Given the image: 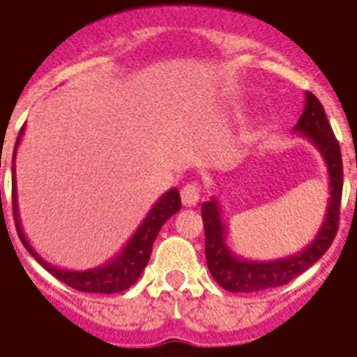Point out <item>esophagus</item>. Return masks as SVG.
Listing matches in <instances>:
<instances>
[{
	"mask_svg": "<svg viewBox=\"0 0 357 357\" xmlns=\"http://www.w3.org/2000/svg\"><path fill=\"white\" fill-rule=\"evenodd\" d=\"M202 187L198 183H187L181 189V202L185 207H195L200 202Z\"/></svg>",
	"mask_w": 357,
	"mask_h": 357,
	"instance_id": "1",
	"label": "esophagus"
}]
</instances>
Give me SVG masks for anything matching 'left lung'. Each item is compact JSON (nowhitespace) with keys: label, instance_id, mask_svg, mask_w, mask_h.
Masks as SVG:
<instances>
[{"label":"left lung","instance_id":"left-lung-1","mask_svg":"<svg viewBox=\"0 0 357 357\" xmlns=\"http://www.w3.org/2000/svg\"><path fill=\"white\" fill-rule=\"evenodd\" d=\"M294 131L315 146L324 159L330 178V198L319 234L302 252L274 261H252L237 255L228 244V226L224 222L220 202L213 196L202 206L206 229V261L215 282L229 293H255L285 285L324 255L337 234L339 207L343 192V161L341 148L326 119L322 103L305 92L304 113Z\"/></svg>","mask_w":357,"mask_h":357}]
</instances>
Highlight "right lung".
<instances>
[{"mask_svg": "<svg viewBox=\"0 0 357 357\" xmlns=\"http://www.w3.org/2000/svg\"><path fill=\"white\" fill-rule=\"evenodd\" d=\"M24 129H20L18 139H16V146H14L13 155V213H14V224H16V231H18L20 241L24 243L25 250L40 263L47 272H52L53 276L61 280L63 283L70 285L72 289H77L81 293H122L126 289H129L137 280L140 278L142 271L148 265L151 255V246L155 241L159 229L168 218L176 215L181 209V198H179L178 189L167 190L159 200L153 204L150 213L146 215L139 229L135 231L133 237L129 238L126 246L120 250L119 254L114 255L113 259L103 263L100 266L89 268V271H66V268H59V266L47 263L42 255L36 254V250L33 248L25 237L24 229H22V222H20L18 213V195H16V176H14V161H16V150L22 137H24Z\"/></svg>", "mask_w": 357, "mask_h": 357, "instance_id": "add662e5", "label": "right lung"}]
</instances>
